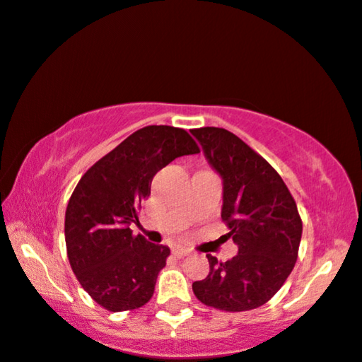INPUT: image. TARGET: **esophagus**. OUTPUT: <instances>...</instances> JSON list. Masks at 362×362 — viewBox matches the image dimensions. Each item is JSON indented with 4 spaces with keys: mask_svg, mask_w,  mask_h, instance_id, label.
Instances as JSON below:
<instances>
[{
    "mask_svg": "<svg viewBox=\"0 0 362 362\" xmlns=\"http://www.w3.org/2000/svg\"><path fill=\"white\" fill-rule=\"evenodd\" d=\"M190 252L192 251L187 250V247H182V246L173 247V256H177V258H184V256H189Z\"/></svg>",
    "mask_w": 362,
    "mask_h": 362,
    "instance_id": "esophagus-1",
    "label": "esophagus"
}]
</instances>
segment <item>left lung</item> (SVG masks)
<instances>
[{
    "label": "left lung",
    "mask_w": 362,
    "mask_h": 362,
    "mask_svg": "<svg viewBox=\"0 0 362 362\" xmlns=\"http://www.w3.org/2000/svg\"><path fill=\"white\" fill-rule=\"evenodd\" d=\"M212 168L223 177L228 238L238 245L233 259L207 255V278L192 290L204 305L246 312L268 302L298 258L302 219L288 187L263 156L224 128L192 129Z\"/></svg>",
    "instance_id": "left-lung-1"
}]
</instances>
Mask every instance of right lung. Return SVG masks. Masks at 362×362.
I'll return each mask as SVG.
<instances>
[{"label": "right lung", "instance_id": "add662e5", "mask_svg": "<svg viewBox=\"0 0 362 362\" xmlns=\"http://www.w3.org/2000/svg\"><path fill=\"white\" fill-rule=\"evenodd\" d=\"M185 129L145 126L82 175L65 211V246L74 275L110 312L134 310L153 297L170 250L134 236L141 202L155 173L184 155L199 153Z\"/></svg>", "mask_w": 362, "mask_h": 362}]
</instances>
